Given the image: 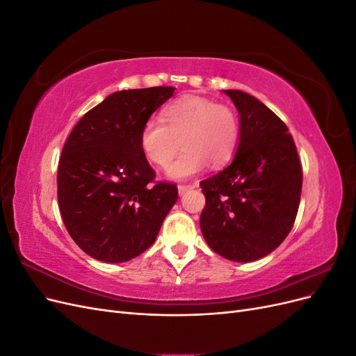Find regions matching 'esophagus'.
<instances>
[{
    "label": "esophagus",
    "instance_id": "1",
    "mask_svg": "<svg viewBox=\"0 0 356 356\" xmlns=\"http://www.w3.org/2000/svg\"><path fill=\"white\" fill-rule=\"evenodd\" d=\"M196 186H178V193H179V196H182V195H186V193L188 191V190H191V188H195Z\"/></svg>",
    "mask_w": 356,
    "mask_h": 356
}]
</instances>
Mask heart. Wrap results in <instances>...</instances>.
Instances as JSON below:
<instances>
[{
	"label": "heart",
	"mask_w": 356,
	"mask_h": 356,
	"mask_svg": "<svg viewBox=\"0 0 356 356\" xmlns=\"http://www.w3.org/2000/svg\"><path fill=\"white\" fill-rule=\"evenodd\" d=\"M239 143L238 115L227 105L200 96H184L165 106L160 117L144 123L139 144L145 157L166 168L181 144L179 157L168 169L174 179H186L207 168L221 166L233 157Z\"/></svg>",
	"instance_id": "heart-1"
}]
</instances>
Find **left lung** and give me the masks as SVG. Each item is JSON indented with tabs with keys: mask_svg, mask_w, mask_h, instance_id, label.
<instances>
[{
	"mask_svg": "<svg viewBox=\"0 0 356 356\" xmlns=\"http://www.w3.org/2000/svg\"><path fill=\"white\" fill-rule=\"evenodd\" d=\"M241 115L232 163L200 182V230L212 251L250 263L284 242L297 217L303 170L286 124L242 90H224Z\"/></svg>",
	"mask_w": 356,
	"mask_h": 356,
	"instance_id": "obj_1",
	"label": "left lung"
}]
</instances>
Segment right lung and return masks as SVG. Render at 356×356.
<instances>
[{"instance_id": "add662e5", "label": "right lung", "mask_w": 356, "mask_h": 356, "mask_svg": "<svg viewBox=\"0 0 356 356\" xmlns=\"http://www.w3.org/2000/svg\"><path fill=\"white\" fill-rule=\"evenodd\" d=\"M175 88L115 92L74 126L58 166L63 224L81 250L105 263H124L157 238L178 188L156 182L139 144L144 123Z\"/></svg>"}]
</instances>
